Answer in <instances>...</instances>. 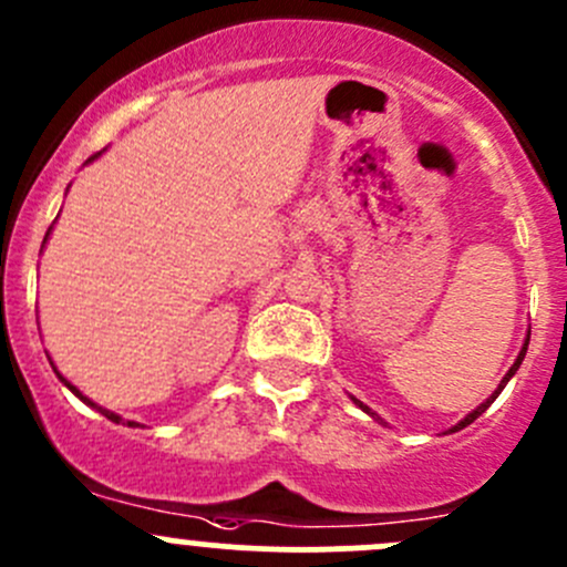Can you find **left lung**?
Segmentation results:
<instances>
[{"label": "left lung", "mask_w": 567, "mask_h": 567, "mask_svg": "<svg viewBox=\"0 0 567 567\" xmlns=\"http://www.w3.org/2000/svg\"><path fill=\"white\" fill-rule=\"evenodd\" d=\"M527 346H529V337H527V340H524V348H522V353H518V359H516V362H513V368H511V370H507V375H505V379H502V381H499V386H496V390H494V394H491V398H488V400H485V403H480V405H477V409H474V411H472V414H466V416H463V420L458 422V425H455V427H453V433H455V431H461V427L472 425V422H474V420H477V416H480V414H483V411H485V409H488V405H491V403H494V400H496V398H499V392H502V390H505V386H507V381H511V379H513V375H516V370H518V368H522L524 357H527ZM353 403H357V405H359V409H362V411H364V414H370V416H373V420H379V422H381V416H375V414H373V411H370V409H368V405H364V403H362V400H357V398H353Z\"/></svg>", "instance_id": "left-lung-1"}]
</instances>
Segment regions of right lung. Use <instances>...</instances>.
I'll return each instance as SVG.
<instances>
[{
    "label": "right lung",
    "mask_w": 567,
    "mask_h": 567,
    "mask_svg": "<svg viewBox=\"0 0 567 567\" xmlns=\"http://www.w3.org/2000/svg\"><path fill=\"white\" fill-rule=\"evenodd\" d=\"M99 156H101V153H95V156H90V158H87V162H93V158H99ZM49 233H51V227H49ZM49 233H45L43 244H45V241H49ZM51 368H54V364H51ZM54 373H56V379H60V381H62V384H65V386H68V390H71L73 394H76V398H79V400H84V403H87V405H93V409H99V411H101V414H104V416H106V420H112V422H120V416H117V414H114V411H106V409H101V405H95V403H93V400H90V398H84V394H82V392H79V390H76V386H73V384H71V381H68V379H62V373H60V370H56V368H54ZM128 425H131V427H136V422H128Z\"/></svg>",
    "instance_id": "obj_1"
}]
</instances>
